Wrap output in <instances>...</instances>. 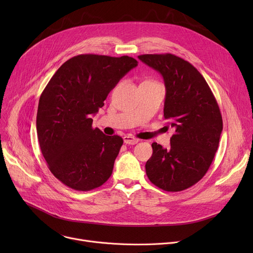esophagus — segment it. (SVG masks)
<instances>
[{
  "mask_svg": "<svg viewBox=\"0 0 253 253\" xmlns=\"http://www.w3.org/2000/svg\"><path fill=\"white\" fill-rule=\"evenodd\" d=\"M123 139H124V142L126 144H135V143H137L139 141L136 137L132 136V135H125L123 137Z\"/></svg>",
  "mask_w": 253,
  "mask_h": 253,
  "instance_id": "obj_1",
  "label": "esophagus"
}]
</instances>
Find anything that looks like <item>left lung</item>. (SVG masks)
<instances>
[{
    "instance_id": "1",
    "label": "left lung",
    "mask_w": 253,
    "mask_h": 253,
    "mask_svg": "<svg viewBox=\"0 0 253 253\" xmlns=\"http://www.w3.org/2000/svg\"><path fill=\"white\" fill-rule=\"evenodd\" d=\"M138 58L162 75L166 88L164 118L175 129L169 148L152 143L147 175L164 191H183L200 180L213 161L222 131L217 101L189 61L170 53Z\"/></svg>"
}]
</instances>
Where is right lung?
<instances>
[{
  "label": "right lung",
  "instance_id": "right-lung-1",
  "mask_svg": "<svg viewBox=\"0 0 253 253\" xmlns=\"http://www.w3.org/2000/svg\"><path fill=\"white\" fill-rule=\"evenodd\" d=\"M137 60L81 54L65 61L40 96L37 133L48 168L76 191H91L110 178L122 137L92 127V116Z\"/></svg>",
  "mask_w": 253,
  "mask_h": 253
}]
</instances>
